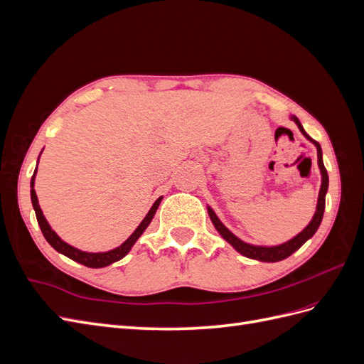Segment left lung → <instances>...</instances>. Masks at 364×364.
<instances>
[{
	"mask_svg": "<svg viewBox=\"0 0 364 364\" xmlns=\"http://www.w3.org/2000/svg\"><path fill=\"white\" fill-rule=\"evenodd\" d=\"M290 118L297 124V127H299V130L302 132V135L308 141H311L313 144L316 146V149H317V164H318V168H321V174H322V185H321V191H318L316 213H314V215L311 218V222L308 223V226L302 230V232H299L296 237H293L291 240L285 241V243L278 245V246H255V245H249V243H245L243 240H240L238 237H235L232 232H230V230L222 222H220V218L215 215V213L213 211V209L208 206L209 218H211V222H213L214 228L218 230V234L222 235L228 241V243L232 246L237 252H240L241 255H245V257L252 258V259L264 261V262L282 261V259H285L287 257H290L291 253H294L297 249H299L305 243L306 240H310L316 234V230L318 229V226H321V223H322L323 211H325V196H326V191H328V173H326V168H325V165H323L321 144H318L317 141H314L310 135L306 134L299 119H297L293 115Z\"/></svg>",
	"mask_w": 364,
	"mask_h": 364,
	"instance_id": "left-lung-1",
	"label": "left lung"
}]
</instances>
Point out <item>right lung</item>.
Instances as JSON below:
<instances>
[{"label":"right lung","instance_id":"obj_1","mask_svg":"<svg viewBox=\"0 0 364 364\" xmlns=\"http://www.w3.org/2000/svg\"><path fill=\"white\" fill-rule=\"evenodd\" d=\"M36 170H38V167H36ZM36 170H35V173H33L31 181H30V188H31L30 190V196H31L33 209H35V213H36L38 223H39V228L42 230L43 237H46V240L48 241L50 246L53 249H56L59 253H62V255L71 258L75 262L83 264V266H86V267L100 269V267L109 266V264H112L115 261H119L121 258H124L127 253H129V250L132 249V246L136 243V240L142 235V232H144V230L147 229V226L150 225V222L153 220V217H155L156 209H158V206H159V203L162 200V197H159V199L155 203H153V206L150 208V211L147 213L144 220H142V222L139 223V226L134 230V234H132L121 246H118V247H115L112 250H107V252H97V253H94V252H83L80 249L73 247L68 243H65V241L51 229V226L47 222V218L43 217L42 209H41L39 202H38V196H36V191H35Z\"/></svg>","mask_w":364,"mask_h":364}]
</instances>
